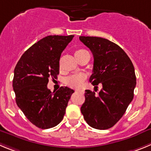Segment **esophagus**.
I'll return each instance as SVG.
<instances>
[{
  "mask_svg": "<svg viewBox=\"0 0 151 151\" xmlns=\"http://www.w3.org/2000/svg\"><path fill=\"white\" fill-rule=\"evenodd\" d=\"M75 92L76 93H80V92H81V91H80V90H76Z\"/></svg>",
  "mask_w": 151,
  "mask_h": 151,
  "instance_id": "1",
  "label": "esophagus"
}]
</instances>
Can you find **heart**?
I'll list each match as a JSON object with an SVG mask.
<instances>
[{
  "instance_id": "obj_1",
  "label": "heart",
  "mask_w": 151,
  "mask_h": 151,
  "mask_svg": "<svg viewBox=\"0 0 151 151\" xmlns=\"http://www.w3.org/2000/svg\"><path fill=\"white\" fill-rule=\"evenodd\" d=\"M86 51L83 49H78L74 52V56H77L83 53V52ZM84 80H85V77L82 75H72L68 77L65 80V83L68 86L71 87V88H78L82 86L83 84Z\"/></svg>"
}]
</instances>
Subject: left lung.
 Returning a JSON list of instances; mask_svg holds the SVG:
<instances>
[{
  "label": "left lung",
  "instance_id": "left-lung-1",
  "mask_svg": "<svg viewBox=\"0 0 151 151\" xmlns=\"http://www.w3.org/2000/svg\"><path fill=\"white\" fill-rule=\"evenodd\" d=\"M79 39L94 56L90 82L93 86L102 85L98 95L86 90L81 112L91 127L109 129L120 120L133 101L136 85L134 66L123 49L108 39L94 36Z\"/></svg>",
  "mask_w": 151,
  "mask_h": 151
}]
</instances>
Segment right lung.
Instances as JSON below:
<instances>
[{
    "label": "right lung",
    "instance_id": "right-lung-1",
    "mask_svg": "<svg viewBox=\"0 0 151 151\" xmlns=\"http://www.w3.org/2000/svg\"><path fill=\"white\" fill-rule=\"evenodd\" d=\"M74 36H48L24 52L14 70L12 86L15 101L31 123L49 129L60 123L74 91L47 88L49 79L57 78L62 52Z\"/></svg>",
    "mask_w": 151,
    "mask_h": 151
}]
</instances>
